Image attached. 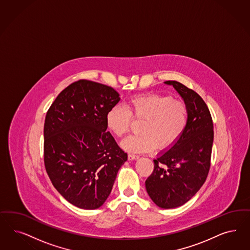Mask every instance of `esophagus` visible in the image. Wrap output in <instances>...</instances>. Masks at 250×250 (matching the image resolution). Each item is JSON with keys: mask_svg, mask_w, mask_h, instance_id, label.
Masks as SVG:
<instances>
[{"mask_svg": "<svg viewBox=\"0 0 250 250\" xmlns=\"http://www.w3.org/2000/svg\"><path fill=\"white\" fill-rule=\"evenodd\" d=\"M139 157H140L139 155H136V154H131V153L128 155V159L130 160V161H132V160H136V159H139Z\"/></svg>", "mask_w": 250, "mask_h": 250, "instance_id": "esophagus-1", "label": "esophagus"}]
</instances>
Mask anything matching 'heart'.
Listing matches in <instances>:
<instances>
[{
	"instance_id": "obj_1",
	"label": "heart",
	"mask_w": 250,
	"mask_h": 250,
	"mask_svg": "<svg viewBox=\"0 0 250 250\" xmlns=\"http://www.w3.org/2000/svg\"><path fill=\"white\" fill-rule=\"evenodd\" d=\"M185 103L169 96L145 94L130 97L126 108L115 105L105 115V124L113 134L121 137L129 131L131 116L145 120L142 134L129 135L121 142L123 150L129 153H149L167 149L182 136L188 124Z\"/></svg>"
}]
</instances>
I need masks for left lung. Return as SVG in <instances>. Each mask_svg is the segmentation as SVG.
<instances>
[{
    "label": "left lung",
    "instance_id": "obj_1",
    "mask_svg": "<svg viewBox=\"0 0 250 250\" xmlns=\"http://www.w3.org/2000/svg\"><path fill=\"white\" fill-rule=\"evenodd\" d=\"M165 83L172 85L184 100L188 124L177 143L153 160L154 168L145 181V188L158 207L173 209L188 202L207 178L213 123L208 106L195 91L177 81Z\"/></svg>",
    "mask_w": 250,
    "mask_h": 250
}]
</instances>
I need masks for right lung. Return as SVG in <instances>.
Returning <instances> with one entry per match:
<instances>
[{
	"label": "right lung",
	"instance_id": "obj_1",
	"mask_svg": "<svg viewBox=\"0 0 250 250\" xmlns=\"http://www.w3.org/2000/svg\"><path fill=\"white\" fill-rule=\"evenodd\" d=\"M120 100L110 86L79 80L59 94L46 115V171L58 192L81 209L104 204L128 159L106 131L105 115Z\"/></svg>",
	"mask_w": 250,
	"mask_h": 250
}]
</instances>
